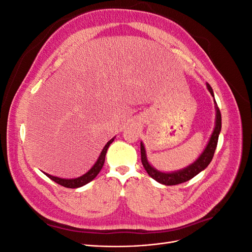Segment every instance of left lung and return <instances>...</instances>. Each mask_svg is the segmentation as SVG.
<instances>
[{
    "label": "left lung",
    "mask_w": 252,
    "mask_h": 252,
    "mask_svg": "<svg viewBox=\"0 0 252 252\" xmlns=\"http://www.w3.org/2000/svg\"><path fill=\"white\" fill-rule=\"evenodd\" d=\"M207 88L209 90V93L211 94V95L213 96V90L210 87L209 84H207ZM215 103H216V110H217V120H216L215 130H213V132L211 134V138L207 144V146H206L205 150L203 151V154L200 156V158H197L193 164L186 167V168L179 170V171H175V172H171V173H165V172L158 171L148 163L144 145L141 143V161H142V164L144 166L145 170L147 171V173L152 179L156 180L158 183H161V184H164L167 186L178 185V184H181V183H184V182L189 181L190 179H192L197 173H200L202 170H204L206 167L210 164L211 159L213 158V155H215L216 148H217L220 128H222V117H220V112L219 107L217 106L216 100H215Z\"/></svg>",
    "instance_id": "8db88e82"
}]
</instances>
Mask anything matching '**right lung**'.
Wrapping results in <instances>:
<instances>
[{
  "label": "right lung",
  "instance_id": "obj_1",
  "mask_svg": "<svg viewBox=\"0 0 252 252\" xmlns=\"http://www.w3.org/2000/svg\"><path fill=\"white\" fill-rule=\"evenodd\" d=\"M113 140H114V138L111 139L107 144L105 145V147L103 148L100 157H98V158H97V161H96L95 164L93 166V168H91L87 173L82 175V177L77 178V179L66 180V179H60V178H57V177H52V175L47 174V173H45V174H46L50 180L55 181L56 183H58V184H60L61 186H64V187H66V188H79V187H82V186H84V185H86L87 183L93 181V180L96 177L97 173L101 171L102 167H103V165H104V162H105L106 152H107V149H108V147H109V145L113 142Z\"/></svg>",
  "mask_w": 252,
  "mask_h": 252
}]
</instances>
